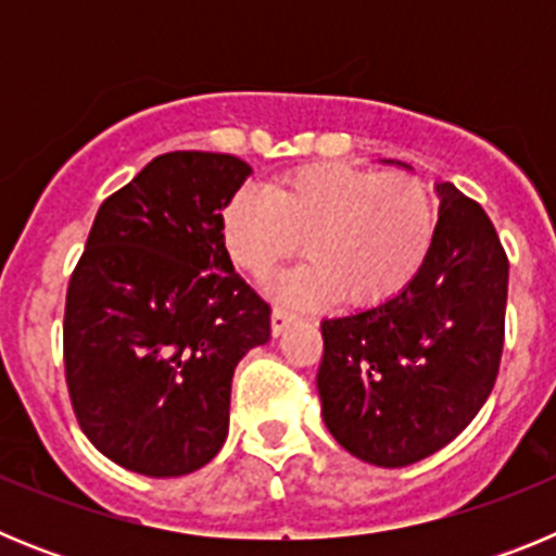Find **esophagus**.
Segmentation results:
<instances>
[{
    "label": "esophagus",
    "mask_w": 556,
    "mask_h": 556,
    "mask_svg": "<svg viewBox=\"0 0 556 556\" xmlns=\"http://www.w3.org/2000/svg\"><path fill=\"white\" fill-rule=\"evenodd\" d=\"M289 323H292V312H287V308H281V306H275L273 314H269V326H273L275 337L287 331Z\"/></svg>",
    "instance_id": "obj_1"
}]
</instances>
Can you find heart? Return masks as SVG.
Listing matches in <instances>:
<instances>
[{
  "instance_id": "heart-1",
  "label": "heart",
  "mask_w": 556,
  "mask_h": 556,
  "mask_svg": "<svg viewBox=\"0 0 556 556\" xmlns=\"http://www.w3.org/2000/svg\"><path fill=\"white\" fill-rule=\"evenodd\" d=\"M219 228L230 262L250 278H267L306 244L308 262L275 283L281 301L317 306L342 292L351 306H376L420 273L437 211L424 180L406 172L312 164L267 191H236Z\"/></svg>"
}]
</instances>
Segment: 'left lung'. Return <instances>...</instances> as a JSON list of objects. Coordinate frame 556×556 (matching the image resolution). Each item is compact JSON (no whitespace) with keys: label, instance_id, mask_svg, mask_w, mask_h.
Returning <instances> with one entry per match:
<instances>
[{"label":"left lung","instance_id":"obj_1","mask_svg":"<svg viewBox=\"0 0 556 556\" xmlns=\"http://www.w3.org/2000/svg\"><path fill=\"white\" fill-rule=\"evenodd\" d=\"M424 267L395 298L323 320V420L348 454L406 468L448 445L493 392L509 262L493 223L454 184Z\"/></svg>","mask_w":556,"mask_h":556}]
</instances>
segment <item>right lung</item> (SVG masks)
Returning a JSON list of instances; mask_svg holds the SVG:
<instances>
[{"mask_svg":"<svg viewBox=\"0 0 556 556\" xmlns=\"http://www.w3.org/2000/svg\"><path fill=\"white\" fill-rule=\"evenodd\" d=\"M250 172L225 152L152 159L100 205L72 273V409L94 448L132 473L169 479L214 459L236 365L269 339V303L233 273L219 228Z\"/></svg>","mask_w":556,"mask_h":556,"instance_id":"obj_1","label":"right lung"}]
</instances>
